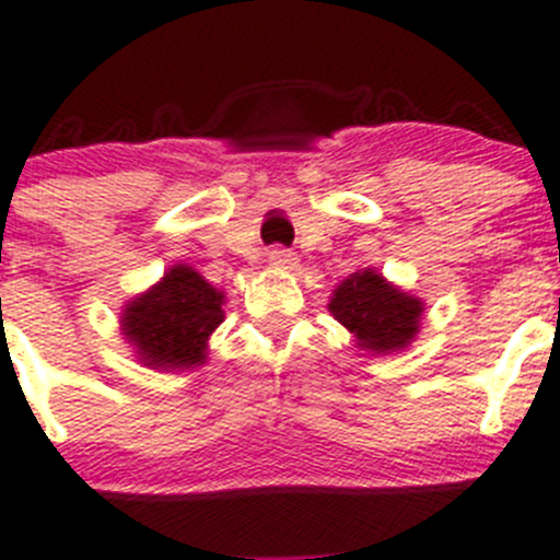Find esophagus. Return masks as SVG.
Instances as JSON below:
<instances>
[{"label": "esophagus", "instance_id": "1", "mask_svg": "<svg viewBox=\"0 0 560 560\" xmlns=\"http://www.w3.org/2000/svg\"><path fill=\"white\" fill-rule=\"evenodd\" d=\"M270 265H276V268H295V254L287 248H273L268 254Z\"/></svg>", "mask_w": 560, "mask_h": 560}]
</instances>
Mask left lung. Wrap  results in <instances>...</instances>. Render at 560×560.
Segmentation results:
<instances>
[{
  "instance_id": "obj_1",
  "label": "left lung",
  "mask_w": 560,
  "mask_h": 560,
  "mask_svg": "<svg viewBox=\"0 0 560 560\" xmlns=\"http://www.w3.org/2000/svg\"><path fill=\"white\" fill-rule=\"evenodd\" d=\"M329 312L360 346L385 354L405 349L416 337L421 301L387 284L376 270H362L337 287Z\"/></svg>"
}]
</instances>
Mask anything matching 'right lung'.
<instances>
[{"label":"right lung","mask_w":560,"mask_h":560,"mask_svg":"<svg viewBox=\"0 0 560 560\" xmlns=\"http://www.w3.org/2000/svg\"><path fill=\"white\" fill-rule=\"evenodd\" d=\"M223 295L200 273L175 265L164 281L133 299L125 310L122 331L144 365L192 368L203 362L206 340L223 324Z\"/></svg>","instance_id":"1"}]
</instances>
